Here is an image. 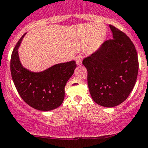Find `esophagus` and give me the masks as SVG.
I'll return each mask as SVG.
<instances>
[{"mask_svg": "<svg viewBox=\"0 0 148 148\" xmlns=\"http://www.w3.org/2000/svg\"><path fill=\"white\" fill-rule=\"evenodd\" d=\"M83 55H77V58H76V59H75L76 64H77V65H82V61H83Z\"/></svg>", "mask_w": 148, "mask_h": 148, "instance_id": "esophagus-1", "label": "esophagus"}]
</instances>
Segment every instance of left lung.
Masks as SVG:
<instances>
[{"mask_svg":"<svg viewBox=\"0 0 148 148\" xmlns=\"http://www.w3.org/2000/svg\"><path fill=\"white\" fill-rule=\"evenodd\" d=\"M109 27L113 39L105 41L83 60L90 96L105 107L116 106L127 99L135 85L139 68L137 51L131 39L115 26Z\"/></svg>","mask_w":148,"mask_h":148,"instance_id":"8db88e82","label":"left lung"}]
</instances>
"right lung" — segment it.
<instances>
[{"label": "right lung", "instance_id": "obj_1", "mask_svg": "<svg viewBox=\"0 0 148 148\" xmlns=\"http://www.w3.org/2000/svg\"><path fill=\"white\" fill-rule=\"evenodd\" d=\"M24 34L14 47L11 58L13 81L21 99L31 107L50 111L59 107L65 98V87L76 68L75 61L56 64L45 71L32 72L21 65L18 49Z\"/></svg>", "mask_w": 148, "mask_h": 148}]
</instances>
